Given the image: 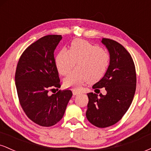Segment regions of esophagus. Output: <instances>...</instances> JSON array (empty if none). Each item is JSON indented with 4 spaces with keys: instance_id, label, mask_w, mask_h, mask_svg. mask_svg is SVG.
Masks as SVG:
<instances>
[{
    "instance_id": "1",
    "label": "esophagus",
    "mask_w": 151,
    "mask_h": 151,
    "mask_svg": "<svg viewBox=\"0 0 151 151\" xmlns=\"http://www.w3.org/2000/svg\"><path fill=\"white\" fill-rule=\"evenodd\" d=\"M72 93H73V95L74 96H76V95H78L80 93V91H78L77 89H73L72 90Z\"/></svg>"
}]
</instances>
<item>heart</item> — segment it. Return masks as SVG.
<instances>
[{
    "instance_id": "1",
    "label": "heart",
    "mask_w": 151,
    "mask_h": 151,
    "mask_svg": "<svg viewBox=\"0 0 151 151\" xmlns=\"http://www.w3.org/2000/svg\"><path fill=\"white\" fill-rule=\"evenodd\" d=\"M77 62V70L64 80L66 87L79 88L86 83L97 82L105 75L110 63V55L100 47L77 39L72 41L70 50L62 49L55 58L60 74L67 75Z\"/></svg>"
}]
</instances>
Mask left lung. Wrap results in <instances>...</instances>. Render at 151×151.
<instances>
[{
  "instance_id": "1",
  "label": "left lung",
  "mask_w": 151,
  "mask_h": 151,
  "mask_svg": "<svg viewBox=\"0 0 151 151\" xmlns=\"http://www.w3.org/2000/svg\"><path fill=\"white\" fill-rule=\"evenodd\" d=\"M101 42L108 50L110 63L105 75L92 87L95 92L105 88L106 94L87 93L86 116L93 126L106 128L116 124L129 109L136 91V74L133 59L124 46L107 38Z\"/></svg>"
}]
</instances>
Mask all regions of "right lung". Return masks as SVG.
<instances>
[{
    "mask_svg": "<svg viewBox=\"0 0 151 151\" xmlns=\"http://www.w3.org/2000/svg\"><path fill=\"white\" fill-rule=\"evenodd\" d=\"M62 38L49 35L32 43L20 56L15 71L20 106L27 116L41 126L49 127L61 120L72 96L70 89L48 93L61 86L54 52Z\"/></svg>",
    "mask_w": 151,
    "mask_h": 151,
    "instance_id": "right-lung-1",
    "label": "right lung"
}]
</instances>
